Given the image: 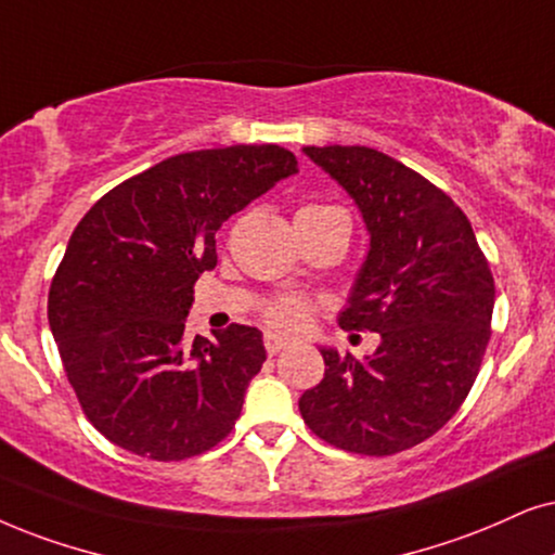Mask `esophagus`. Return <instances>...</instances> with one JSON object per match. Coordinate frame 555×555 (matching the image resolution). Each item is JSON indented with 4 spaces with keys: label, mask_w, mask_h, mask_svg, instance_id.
<instances>
[{
    "label": "esophagus",
    "mask_w": 555,
    "mask_h": 555,
    "mask_svg": "<svg viewBox=\"0 0 555 555\" xmlns=\"http://www.w3.org/2000/svg\"><path fill=\"white\" fill-rule=\"evenodd\" d=\"M263 346H266V353L276 356V353H282L286 346H289V340L282 338V335H276V333H269L263 338Z\"/></svg>",
    "instance_id": "34e87169"
}]
</instances>
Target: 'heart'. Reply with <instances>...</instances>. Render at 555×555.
Returning <instances> with one entry per match:
<instances>
[{
    "label": "heart",
    "instance_id": "obj_1",
    "mask_svg": "<svg viewBox=\"0 0 555 555\" xmlns=\"http://www.w3.org/2000/svg\"><path fill=\"white\" fill-rule=\"evenodd\" d=\"M305 209H312V207H305ZM263 318L269 320V325L284 330V333H294V330L305 327L307 318H310V305H307L301 297H282L266 307Z\"/></svg>",
    "mask_w": 555,
    "mask_h": 555
}]
</instances>
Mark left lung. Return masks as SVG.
Returning <instances> with one entry per match:
<instances>
[{
	"instance_id": "left-lung-1",
	"label": "left lung",
	"mask_w": 555,
	"mask_h": 555,
	"mask_svg": "<svg viewBox=\"0 0 555 555\" xmlns=\"http://www.w3.org/2000/svg\"><path fill=\"white\" fill-rule=\"evenodd\" d=\"M359 205L371 235L343 330L378 333L374 356L320 348L325 378L299 412L325 443L391 455L423 443L472 391L492 335L494 276L443 189L366 145H307Z\"/></svg>"
}]
</instances>
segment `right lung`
<instances>
[{"label":"right lung","mask_w":555,"mask_h":555,"mask_svg":"<svg viewBox=\"0 0 555 555\" xmlns=\"http://www.w3.org/2000/svg\"><path fill=\"white\" fill-rule=\"evenodd\" d=\"M297 173L282 145L179 153L107 192L81 217L48 292V322L89 423L153 461H184L228 438L261 330L186 338L199 273L217 266L230 215Z\"/></svg>","instance_id":"1"}]
</instances>
